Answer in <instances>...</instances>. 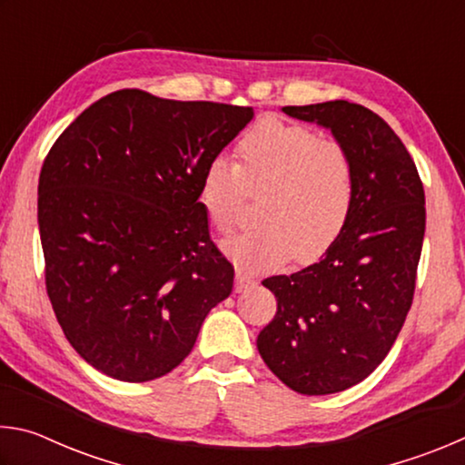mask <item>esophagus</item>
Masks as SVG:
<instances>
[{"instance_id": "esophagus-1", "label": "esophagus", "mask_w": 465, "mask_h": 465, "mask_svg": "<svg viewBox=\"0 0 465 465\" xmlns=\"http://www.w3.org/2000/svg\"><path fill=\"white\" fill-rule=\"evenodd\" d=\"M256 282L258 281L252 277V274L243 272L242 269L235 271V291H238V293H242V291H248L252 287H256Z\"/></svg>"}]
</instances>
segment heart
Listing matches in <instances>:
<instances>
[{"label": "heart", "instance_id": "heart-1", "mask_svg": "<svg viewBox=\"0 0 465 465\" xmlns=\"http://www.w3.org/2000/svg\"><path fill=\"white\" fill-rule=\"evenodd\" d=\"M238 163L215 157L204 168L201 201L219 233L243 222L246 201L262 199L261 230L225 242L243 271H269L324 254L344 230L355 194L351 153L305 124L264 119L243 133Z\"/></svg>", "mask_w": 465, "mask_h": 465}]
</instances>
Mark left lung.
Here are the masks:
<instances>
[{
    "mask_svg": "<svg viewBox=\"0 0 465 465\" xmlns=\"http://www.w3.org/2000/svg\"><path fill=\"white\" fill-rule=\"evenodd\" d=\"M332 131L351 153L355 194L344 230L316 264L262 285L277 313L258 352L297 393L326 396L363 381L411 312L427 211L414 160L380 114L355 102L282 106Z\"/></svg>",
    "mask_w": 465,
    "mask_h": 465,
    "instance_id": "1",
    "label": "left lung"
}]
</instances>
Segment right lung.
I'll use <instances>...</instances> for the list:
<instances>
[{"mask_svg": "<svg viewBox=\"0 0 465 465\" xmlns=\"http://www.w3.org/2000/svg\"><path fill=\"white\" fill-rule=\"evenodd\" d=\"M252 116V106L127 88L85 108L46 153V295L94 369L129 383L170 373L232 293L233 266L209 235L201 180Z\"/></svg>", "mask_w": 465, "mask_h": 465, "instance_id": "right-lung-1", "label": "right lung"}]
</instances>
